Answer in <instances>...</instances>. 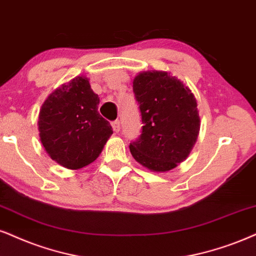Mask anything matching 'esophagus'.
Here are the masks:
<instances>
[{
    "instance_id": "obj_1",
    "label": "esophagus",
    "mask_w": 256,
    "mask_h": 256,
    "mask_svg": "<svg viewBox=\"0 0 256 256\" xmlns=\"http://www.w3.org/2000/svg\"><path fill=\"white\" fill-rule=\"evenodd\" d=\"M112 128H113V131H114V132L120 131V122H119V120L112 122Z\"/></svg>"
}]
</instances>
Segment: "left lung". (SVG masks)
Returning a JSON list of instances; mask_svg holds the SVG:
<instances>
[{"label":"left lung","mask_w":256,"mask_h":256,"mask_svg":"<svg viewBox=\"0 0 256 256\" xmlns=\"http://www.w3.org/2000/svg\"><path fill=\"white\" fill-rule=\"evenodd\" d=\"M134 93L142 114V134L130 143L139 164L156 172L172 170L189 156L200 132L195 96L168 72L139 73Z\"/></svg>","instance_id":"8db88e82"}]
</instances>
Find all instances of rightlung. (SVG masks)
I'll use <instances>...</instances> for the list:
<instances>
[{
    "instance_id": "1",
    "label": "right lung",
    "mask_w": 256,
    "mask_h": 256,
    "mask_svg": "<svg viewBox=\"0 0 256 256\" xmlns=\"http://www.w3.org/2000/svg\"><path fill=\"white\" fill-rule=\"evenodd\" d=\"M99 96L88 79L76 76L48 96L38 114L40 140L50 157L67 169L94 162L113 134L98 112Z\"/></svg>"
}]
</instances>
